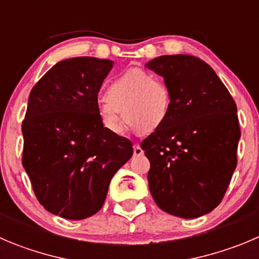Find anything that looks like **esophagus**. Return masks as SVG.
I'll return each mask as SVG.
<instances>
[{
	"label": "esophagus",
	"mask_w": 259,
	"mask_h": 259,
	"mask_svg": "<svg viewBox=\"0 0 259 259\" xmlns=\"http://www.w3.org/2000/svg\"><path fill=\"white\" fill-rule=\"evenodd\" d=\"M134 154L136 155V156H140V155L144 154V150L140 147V145H134Z\"/></svg>",
	"instance_id": "1"
}]
</instances>
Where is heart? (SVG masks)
<instances>
[{"mask_svg": "<svg viewBox=\"0 0 259 259\" xmlns=\"http://www.w3.org/2000/svg\"><path fill=\"white\" fill-rule=\"evenodd\" d=\"M170 107V89L161 77L144 70H128L109 83L99 117L112 134L122 131L124 117L137 135L149 136L164 125Z\"/></svg>", "mask_w": 259, "mask_h": 259, "instance_id": "1", "label": "heart"}]
</instances>
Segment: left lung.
<instances>
[{
  "label": "left lung",
  "instance_id": "obj_1",
  "mask_svg": "<svg viewBox=\"0 0 259 259\" xmlns=\"http://www.w3.org/2000/svg\"><path fill=\"white\" fill-rule=\"evenodd\" d=\"M146 67L164 77L171 95L166 122L141 142L150 192L165 212L199 218L219 206L236 168V104L215 71L193 56H160Z\"/></svg>",
  "mask_w": 259,
  "mask_h": 259
}]
</instances>
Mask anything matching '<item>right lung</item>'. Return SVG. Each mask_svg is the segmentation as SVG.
Returning a JSON list of instances; mask_svg holds the SVG:
<instances>
[{
  "instance_id": "1",
  "label": "right lung",
  "mask_w": 259,
  "mask_h": 259,
  "mask_svg": "<svg viewBox=\"0 0 259 259\" xmlns=\"http://www.w3.org/2000/svg\"><path fill=\"white\" fill-rule=\"evenodd\" d=\"M113 61L75 57L56 63L30 91L23 122V166L40 205L82 220L102 208L109 183L134 154L130 140L99 117L98 93Z\"/></svg>"
}]
</instances>
